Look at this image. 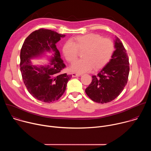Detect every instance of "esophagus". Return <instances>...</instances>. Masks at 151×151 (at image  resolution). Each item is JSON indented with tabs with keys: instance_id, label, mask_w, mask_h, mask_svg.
Returning a JSON list of instances; mask_svg holds the SVG:
<instances>
[{
	"instance_id": "obj_1",
	"label": "esophagus",
	"mask_w": 151,
	"mask_h": 151,
	"mask_svg": "<svg viewBox=\"0 0 151 151\" xmlns=\"http://www.w3.org/2000/svg\"><path fill=\"white\" fill-rule=\"evenodd\" d=\"M81 75L80 74H77L75 73H72V76L73 77H77V76H81Z\"/></svg>"
}]
</instances>
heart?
<instances>
[{"instance_id":"1","label":"heart","mask_w":151,"mask_h":151,"mask_svg":"<svg viewBox=\"0 0 151 151\" xmlns=\"http://www.w3.org/2000/svg\"><path fill=\"white\" fill-rule=\"evenodd\" d=\"M82 51L83 58L75 61L71 67L73 72L83 73L90 71L93 67L95 69L101 68L111 60L115 46L111 39L90 33L73 38L72 41L66 42L63 48V55L70 63L78 58L79 51Z\"/></svg>"}]
</instances>
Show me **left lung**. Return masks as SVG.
Wrapping results in <instances>:
<instances>
[{"label": "left lung", "mask_w": 151, "mask_h": 151, "mask_svg": "<svg viewBox=\"0 0 151 151\" xmlns=\"http://www.w3.org/2000/svg\"><path fill=\"white\" fill-rule=\"evenodd\" d=\"M114 51L110 61L92 76V82L85 89L87 95L99 103L111 102L122 91L128 81L129 58L122 42L116 37Z\"/></svg>", "instance_id": "1"}]
</instances>
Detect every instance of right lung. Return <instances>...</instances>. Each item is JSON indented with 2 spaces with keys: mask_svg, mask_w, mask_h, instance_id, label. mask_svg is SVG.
I'll use <instances>...</instances> for the list:
<instances>
[{
  "mask_svg": "<svg viewBox=\"0 0 151 151\" xmlns=\"http://www.w3.org/2000/svg\"><path fill=\"white\" fill-rule=\"evenodd\" d=\"M64 35L45 29L30 33L25 39L20 52V70L29 93L35 99L45 103L58 100L65 92L71 75L62 73L66 68L61 58L56 43ZM51 50L54 57L50 65L38 68L31 65L29 58L44 51Z\"/></svg>",
  "mask_w": 151,
  "mask_h": 151,
  "instance_id": "1",
  "label": "right lung"
}]
</instances>
